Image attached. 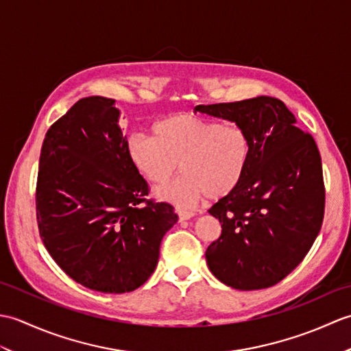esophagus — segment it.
<instances>
[{
	"instance_id": "esophagus-1",
	"label": "esophagus",
	"mask_w": 351,
	"mask_h": 351,
	"mask_svg": "<svg viewBox=\"0 0 351 351\" xmlns=\"http://www.w3.org/2000/svg\"><path fill=\"white\" fill-rule=\"evenodd\" d=\"M178 213V217H180V221H185V220H190L193 215V213H190V211H185V210H178L176 211Z\"/></svg>"
}]
</instances>
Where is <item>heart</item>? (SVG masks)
<instances>
[{
	"label": "heart",
	"mask_w": 351,
	"mask_h": 351,
	"mask_svg": "<svg viewBox=\"0 0 351 351\" xmlns=\"http://www.w3.org/2000/svg\"><path fill=\"white\" fill-rule=\"evenodd\" d=\"M126 154L138 173L155 185L167 184L178 170L182 176L156 196L178 206H191L206 196H229L247 170L252 156L249 132L238 125H223L191 113L161 119L154 137L134 134Z\"/></svg>",
	"instance_id": "obj_1"
}]
</instances>
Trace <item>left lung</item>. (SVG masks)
<instances>
[{"label":"left lung","instance_id":"obj_1","mask_svg":"<svg viewBox=\"0 0 351 351\" xmlns=\"http://www.w3.org/2000/svg\"><path fill=\"white\" fill-rule=\"evenodd\" d=\"M195 111L235 122L252 140L241 184L208 210L221 223V235L205 252L208 267L235 289L273 287L302 263L323 225L326 191L315 140L271 96Z\"/></svg>","mask_w":351,"mask_h":351}]
</instances>
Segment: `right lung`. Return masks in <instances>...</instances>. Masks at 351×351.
<instances>
[{
	"label": "right lung",
	"instance_id": "obj_1",
	"mask_svg": "<svg viewBox=\"0 0 351 351\" xmlns=\"http://www.w3.org/2000/svg\"><path fill=\"white\" fill-rule=\"evenodd\" d=\"M114 99L88 96L51 125L36 187L45 247L62 270L99 293L122 294L151 278L173 206L147 200Z\"/></svg>",
	"mask_w": 351,
	"mask_h": 351
}]
</instances>
